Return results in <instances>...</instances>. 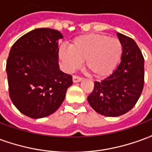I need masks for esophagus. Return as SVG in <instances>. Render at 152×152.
I'll return each instance as SVG.
<instances>
[{
    "mask_svg": "<svg viewBox=\"0 0 152 152\" xmlns=\"http://www.w3.org/2000/svg\"><path fill=\"white\" fill-rule=\"evenodd\" d=\"M82 80V78L80 77V76H76V75H74L72 76V80L74 83H77V82H80V80Z\"/></svg>",
    "mask_w": 152,
    "mask_h": 152,
    "instance_id": "obj_1",
    "label": "esophagus"
}]
</instances>
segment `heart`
<instances>
[{
  "mask_svg": "<svg viewBox=\"0 0 152 152\" xmlns=\"http://www.w3.org/2000/svg\"><path fill=\"white\" fill-rule=\"evenodd\" d=\"M122 44L115 38L95 33L74 38L70 47L60 46L59 58L68 72L78 68L85 61L86 70L96 78L111 75L121 60Z\"/></svg>",
  "mask_w": 152,
  "mask_h": 152,
  "instance_id": "b5f03b06",
  "label": "heart"
}]
</instances>
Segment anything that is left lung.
I'll return each instance as SVG.
<instances>
[{
	"label": "left lung",
	"mask_w": 152,
	"mask_h": 152,
	"mask_svg": "<svg viewBox=\"0 0 152 152\" xmlns=\"http://www.w3.org/2000/svg\"><path fill=\"white\" fill-rule=\"evenodd\" d=\"M122 44L121 62L112 75L95 81L88 96L92 108L106 116H119L130 111L143 89L144 58L132 38L117 33Z\"/></svg>",
	"instance_id": "8db88e82"
}]
</instances>
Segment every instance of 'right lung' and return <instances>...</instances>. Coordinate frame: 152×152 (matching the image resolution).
Listing matches in <instances>:
<instances>
[{
    "mask_svg": "<svg viewBox=\"0 0 152 152\" xmlns=\"http://www.w3.org/2000/svg\"><path fill=\"white\" fill-rule=\"evenodd\" d=\"M59 31L37 28L16 40L6 62L9 94L28 117H46L58 109L72 85V76L58 66Z\"/></svg>",
    "mask_w": 152,
    "mask_h": 152,
    "instance_id": "1",
    "label": "right lung"
}]
</instances>
